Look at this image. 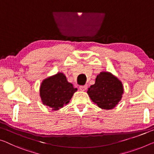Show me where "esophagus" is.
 <instances>
[{"label": "esophagus", "instance_id": "1", "mask_svg": "<svg viewBox=\"0 0 154 154\" xmlns=\"http://www.w3.org/2000/svg\"><path fill=\"white\" fill-rule=\"evenodd\" d=\"M88 88L87 85H84V86H79V90H82V91H85V90H86Z\"/></svg>", "mask_w": 154, "mask_h": 154}]
</instances>
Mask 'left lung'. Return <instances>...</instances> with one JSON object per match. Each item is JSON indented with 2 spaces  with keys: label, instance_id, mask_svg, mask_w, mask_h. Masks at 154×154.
<instances>
[{
  "label": "left lung",
  "instance_id": "left-lung-1",
  "mask_svg": "<svg viewBox=\"0 0 154 154\" xmlns=\"http://www.w3.org/2000/svg\"><path fill=\"white\" fill-rule=\"evenodd\" d=\"M87 93L100 108L111 109L121 101L123 86L120 80L110 72H101Z\"/></svg>",
  "mask_w": 154,
  "mask_h": 154
}]
</instances>
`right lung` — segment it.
<instances>
[{
	"mask_svg": "<svg viewBox=\"0 0 154 154\" xmlns=\"http://www.w3.org/2000/svg\"><path fill=\"white\" fill-rule=\"evenodd\" d=\"M77 88L68 82L66 77L62 72L44 80L40 86V95L42 103L53 110H57L69 103Z\"/></svg>",
	"mask_w": 154,
	"mask_h": 154,
	"instance_id": "obj_1",
	"label": "right lung"
}]
</instances>
